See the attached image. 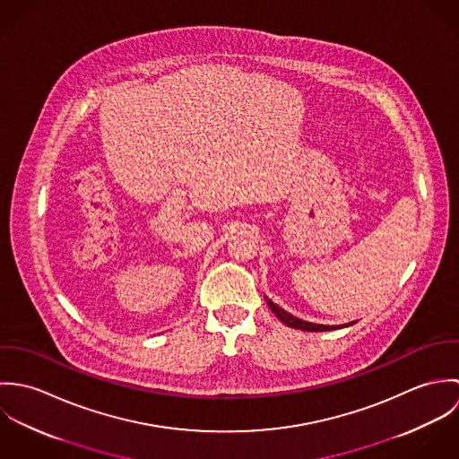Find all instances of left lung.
<instances>
[{
  "label": "left lung",
  "mask_w": 459,
  "mask_h": 459,
  "mask_svg": "<svg viewBox=\"0 0 459 459\" xmlns=\"http://www.w3.org/2000/svg\"><path fill=\"white\" fill-rule=\"evenodd\" d=\"M266 304H268V307L272 309V313L284 324V325H288V327L291 328H299V330H307V332H324V330H335V328H341V325H318V324H311V322H304V320H299V318H295L293 315H290V313H286L282 307H279L277 304H273L270 299H266ZM355 322H351V324H348V325H353ZM348 325H344V327H348Z\"/></svg>",
  "instance_id": "left-lung-1"
}]
</instances>
